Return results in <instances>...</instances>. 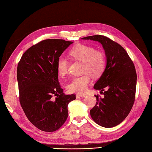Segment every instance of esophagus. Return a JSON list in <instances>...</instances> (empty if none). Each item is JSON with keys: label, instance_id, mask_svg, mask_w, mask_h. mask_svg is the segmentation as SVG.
I'll return each instance as SVG.
<instances>
[{"label": "esophagus", "instance_id": "34e87169", "mask_svg": "<svg viewBox=\"0 0 152 152\" xmlns=\"http://www.w3.org/2000/svg\"><path fill=\"white\" fill-rule=\"evenodd\" d=\"M86 96L85 94H77L76 98H83Z\"/></svg>", "mask_w": 152, "mask_h": 152}]
</instances>
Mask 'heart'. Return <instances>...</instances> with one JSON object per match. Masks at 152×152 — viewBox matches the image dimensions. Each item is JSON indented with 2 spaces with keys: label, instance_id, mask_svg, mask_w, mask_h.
Masks as SVG:
<instances>
[{
  "label": "heart",
  "instance_id": "1",
  "mask_svg": "<svg viewBox=\"0 0 152 152\" xmlns=\"http://www.w3.org/2000/svg\"><path fill=\"white\" fill-rule=\"evenodd\" d=\"M69 53L74 59L83 62V72L85 74L73 77L67 86V89L71 93H85L91 83L90 75L93 77H98L103 73L106 65L105 56L102 52L97 51L94 48L82 44L73 47ZM68 67L67 59L63 56H60L57 62L59 74L61 76L66 75Z\"/></svg>",
  "mask_w": 152,
  "mask_h": 152
}]
</instances>
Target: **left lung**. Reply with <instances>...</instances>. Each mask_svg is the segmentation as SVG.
<instances>
[{
	"mask_svg": "<svg viewBox=\"0 0 152 152\" xmlns=\"http://www.w3.org/2000/svg\"><path fill=\"white\" fill-rule=\"evenodd\" d=\"M102 44L106 58L103 74L94 89L103 92L104 98L95 95L96 103L90 110L92 119L98 125L111 128L119 125L130 113L135 99L137 72L125 49L110 38L94 35L81 38Z\"/></svg>",
	"mask_w": 152,
	"mask_h": 152,
	"instance_id": "obj_1",
	"label": "left lung"
}]
</instances>
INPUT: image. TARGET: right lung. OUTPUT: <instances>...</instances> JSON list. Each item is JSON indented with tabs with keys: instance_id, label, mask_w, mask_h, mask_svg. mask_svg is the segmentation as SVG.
<instances>
[{
	"instance_id": "1",
	"label": "right lung",
	"mask_w": 152,
	"mask_h": 152,
	"mask_svg": "<svg viewBox=\"0 0 152 152\" xmlns=\"http://www.w3.org/2000/svg\"><path fill=\"white\" fill-rule=\"evenodd\" d=\"M73 42L46 39L22 55L17 69L19 101L32 124L47 132L58 130L68 116L75 94L66 95L58 81L57 62Z\"/></svg>"
}]
</instances>
